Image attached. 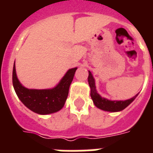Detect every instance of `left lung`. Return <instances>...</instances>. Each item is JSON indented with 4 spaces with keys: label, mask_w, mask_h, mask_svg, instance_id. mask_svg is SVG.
<instances>
[{
    "label": "left lung",
    "mask_w": 153,
    "mask_h": 153,
    "mask_svg": "<svg viewBox=\"0 0 153 153\" xmlns=\"http://www.w3.org/2000/svg\"><path fill=\"white\" fill-rule=\"evenodd\" d=\"M89 86L91 87V97L93 100L94 104L97 108L108 112H119L126 109L128 105H130L134 101L139 94H137L134 97L127 100H109L105 98H103L98 93L96 90L95 80L93 74L89 71L88 76Z\"/></svg>",
    "instance_id": "obj_1"
}]
</instances>
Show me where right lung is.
I'll list each match as a JSON object with an SVG mask.
<instances>
[{"label":"right lung","mask_w":153,"mask_h":153,"mask_svg":"<svg viewBox=\"0 0 153 153\" xmlns=\"http://www.w3.org/2000/svg\"><path fill=\"white\" fill-rule=\"evenodd\" d=\"M76 70L77 67L68 70L59 82L53 88L43 90L28 89L23 86L19 81L14 62L13 71V87L19 99L32 112L41 115L56 113L64 105Z\"/></svg>","instance_id":"obj_1"}]
</instances>
